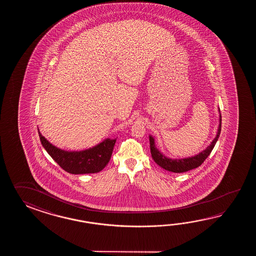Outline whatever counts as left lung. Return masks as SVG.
<instances>
[{"mask_svg": "<svg viewBox=\"0 0 256 256\" xmlns=\"http://www.w3.org/2000/svg\"><path fill=\"white\" fill-rule=\"evenodd\" d=\"M220 130H222V115H220V126L218 129L217 136L214 138L210 146H208L204 151L200 152L195 156L184 158V159H170V158L164 156L163 154H161L158 151V149H156V147L154 146V140L152 136H150L149 141H150V150H151L152 159L161 168H163L164 169H166L168 171L174 172V173H183V172H186L191 169L196 168L200 164H202V163L206 160V158L212 151L213 148L217 142L220 134Z\"/></svg>", "mask_w": 256, "mask_h": 256, "instance_id": "obj_1", "label": "left lung"}]
</instances>
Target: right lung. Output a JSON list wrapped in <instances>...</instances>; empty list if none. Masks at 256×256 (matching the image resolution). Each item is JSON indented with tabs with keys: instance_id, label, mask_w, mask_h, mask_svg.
<instances>
[{
	"instance_id": "right-lung-1",
	"label": "right lung",
	"mask_w": 256,
	"mask_h": 256,
	"mask_svg": "<svg viewBox=\"0 0 256 256\" xmlns=\"http://www.w3.org/2000/svg\"><path fill=\"white\" fill-rule=\"evenodd\" d=\"M40 141L49 156L61 168L70 174H92L102 171L109 163L116 139H106L98 146L80 152H68L52 146L38 130Z\"/></svg>"
}]
</instances>
